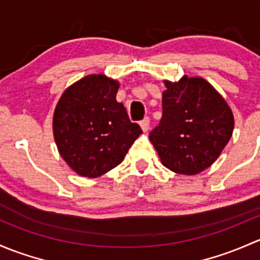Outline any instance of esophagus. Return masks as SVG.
I'll list each match as a JSON object with an SVG mask.
<instances>
[{"label":"esophagus","instance_id":"esophagus-1","mask_svg":"<svg viewBox=\"0 0 260 260\" xmlns=\"http://www.w3.org/2000/svg\"><path fill=\"white\" fill-rule=\"evenodd\" d=\"M140 126H141V129H143L144 133H146V131L149 130V126H150L149 117H145V119L141 120V121H140Z\"/></svg>","mask_w":260,"mask_h":260}]
</instances>
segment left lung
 <instances>
[{
	"instance_id": "obj_1",
	"label": "left lung",
	"mask_w": 260,
	"mask_h": 260,
	"mask_svg": "<svg viewBox=\"0 0 260 260\" xmlns=\"http://www.w3.org/2000/svg\"><path fill=\"white\" fill-rule=\"evenodd\" d=\"M162 117L149 138L162 165L195 175L209 168L232 138L234 116L226 101L203 77L164 81Z\"/></svg>"
}]
</instances>
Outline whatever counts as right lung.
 <instances>
[{
	"mask_svg": "<svg viewBox=\"0 0 260 260\" xmlns=\"http://www.w3.org/2000/svg\"><path fill=\"white\" fill-rule=\"evenodd\" d=\"M119 82L87 75L65 90L53 112L58 152L75 173L98 178L124 160L143 130L116 101Z\"/></svg>",
	"mask_w": 260,
	"mask_h": 260,
	"instance_id": "add662e5",
	"label": "right lung"
}]
</instances>
